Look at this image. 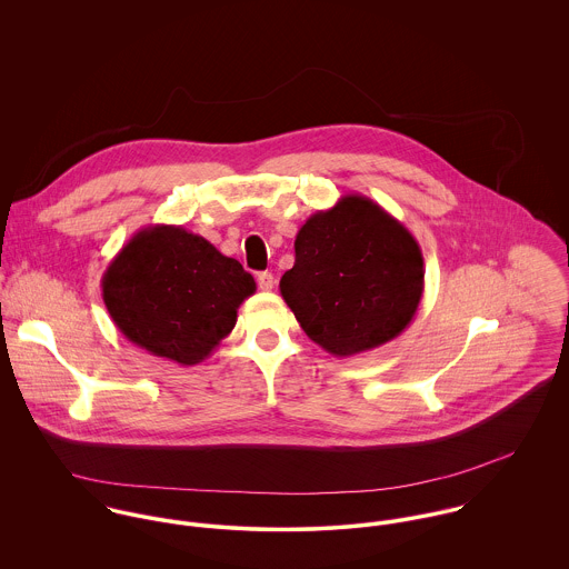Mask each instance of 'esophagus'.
I'll return each mask as SVG.
<instances>
[{"label": "esophagus", "instance_id": "1", "mask_svg": "<svg viewBox=\"0 0 569 569\" xmlns=\"http://www.w3.org/2000/svg\"><path fill=\"white\" fill-rule=\"evenodd\" d=\"M273 284H276L273 273H269V271L258 273V289H260V291H271V289H273Z\"/></svg>", "mask_w": 569, "mask_h": 569}]
</instances>
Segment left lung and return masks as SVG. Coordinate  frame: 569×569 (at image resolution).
Masks as SVG:
<instances>
[{"instance_id": "1", "label": "left lung", "mask_w": 569, "mask_h": 569, "mask_svg": "<svg viewBox=\"0 0 569 569\" xmlns=\"http://www.w3.org/2000/svg\"><path fill=\"white\" fill-rule=\"evenodd\" d=\"M425 289L422 251L406 226L363 194L318 210L296 237L280 293L326 352L352 357L406 330Z\"/></svg>"}]
</instances>
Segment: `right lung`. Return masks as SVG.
Masks as SVG:
<instances>
[{
	"label": "right lung",
	"instance_id": "1",
	"mask_svg": "<svg viewBox=\"0 0 569 569\" xmlns=\"http://www.w3.org/2000/svg\"><path fill=\"white\" fill-rule=\"evenodd\" d=\"M253 291L239 260L181 226L142 228L102 273V300L118 330L179 366L208 359Z\"/></svg>",
	"mask_w": 569,
	"mask_h": 569
}]
</instances>
